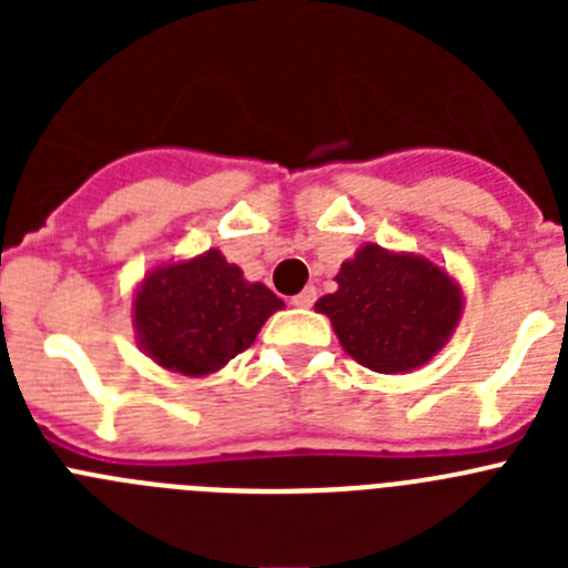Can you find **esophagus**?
<instances>
[{"instance_id": "obj_1", "label": "esophagus", "mask_w": 568, "mask_h": 568, "mask_svg": "<svg viewBox=\"0 0 568 568\" xmlns=\"http://www.w3.org/2000/svg\"><path fill=\"white\" fill-rule=\"evenodd\" d=\"M290 304H293V307H313V304H315V287L301 290L298 295H293V298H290Z\"/></svg>"}]
</instances>
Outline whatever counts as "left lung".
<instances>
[{
    "label": "left lung",
    "instance_id": "left-lung-1",
    "mask_svg": "<svg viewBox=\"0 0 568 568\" xmlns=\"http://www.w3.org/2000/svg\"><path fill=\"white\" fill-rule=\"evenodd\" d=\"M335 281L338 290L315 301V310L327 315L346 355L373 373L429 364L464 313L458 281L424 255L364 244Z\"/></svg>",
    "mask_w": 568,
    "mask_h": 568
}]
</instances>
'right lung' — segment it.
I'll return each mask as SVG.
<instances>
[{"label":"right lung","instance_id":"obj_1","mask_svg":"<svg viewBox=\"0 0 568 568\" xmlns=\"http://www.w3.org/2000/svg\"><path fill=\"white\" fill-rule=\"evenodd\" d=\"M281 307L273 290L244 278L222 250H207L144 275L133 295V329L155 364L202 378L244 353Z\"/></svg>","mask_w":568,"mask_h":568}]
</instances>
